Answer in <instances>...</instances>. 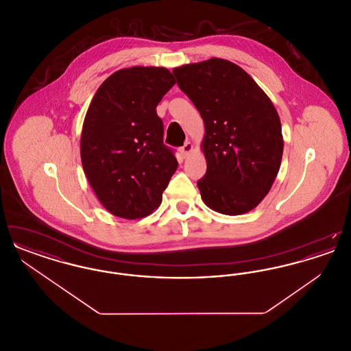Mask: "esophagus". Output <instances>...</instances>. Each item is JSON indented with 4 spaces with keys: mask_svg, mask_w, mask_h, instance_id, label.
Here are the masks:
<instances>
[{
    "mask_svg": "<svg viewBox=\"0 0 351 351\" xmlns=\"http://www.w3.org/2000/svg\"><path fill=\"white\" fill-rule=\"evenodd\" d=\"M193 151V145L191 143V142H185L184 143L183 147L180 149V152H182V155H183V158H186L191 152Z\"/></svg>",
    "mask_w": 351,
    "mask_h": 351,
    "instance_id": "34e87169",
    "label": "esophagus"
}]
</instances>
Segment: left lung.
Returning <instances> with one entry per match:
<instances>
[{
	"label": "left lung",
	"instance_id": "left-lung-1",
	"mask_svg": "<svg viewBox=\"0 0 351 351\" xmlns=\"http://www.w3.org/2000/svg\"><path fill=\"white\" fill-rule=\"evenodd\" d=\"M172 72L205 126L201 199L226 216L250 212L269 192L283 156L282 123L272 101L245 69L225 59Z\"/></svg>",
	"mask_w": 351,
	"mask_h": 351
}]
</instances>
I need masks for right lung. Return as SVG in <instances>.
<instances>
[{"label": "right lung", "mask_w": 351, "mask_h": 351, "mask_svg": "<svg viewBox=\"0 0 351 351\" xmlns=\"http://www.w3.org/2000/svg\"><path fill=\"white\" fill-rule=\"evenodd\" d=\"M175 83L167 68H122L89 104L80 139L83 169L102 206L116 217L151 215L178 168L156 114Z\"/></svg>", "instance_id": "1"}]
</instances>
